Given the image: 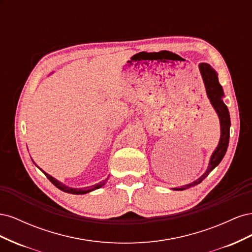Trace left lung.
<instances>
[{
    "mask_svg": "<svg viewBox=\"0 0 252 252\" xmlns=\"http://www.w3.org/2000/svg\"><path fill=\"white\" fill-rule=\"evenodd\" d=\"M200 70L204 80L206 93H207V95L213 106V108L216 109V111L218 112V116L220 118V140L218 148L215 150V152H213V155L210 158V163H209L207 171H206L199 180L194 181L189 185L183 186L177 190H184L186 188H190L200 184V183L220 163V161H222L228 148V143H229L230 116H229V111H228L227 106L222 101V96L224 94L223 88L220 85L217 72L212 69L209 64H206V63L200 64Z\"/></svg>",
    "mask_w": 252,
    "mask_h": 252,
    "instance_id": "8db88e82",
    "label": "left lung"
}]
</instances>
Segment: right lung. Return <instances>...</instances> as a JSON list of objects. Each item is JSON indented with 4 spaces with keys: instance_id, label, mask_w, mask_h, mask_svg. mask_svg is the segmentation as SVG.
<instances>
[{
    "instance_id": "1",
    "label": "right lung",
    "mask_w": 252,
    "mask_h": 252,
    "mask_svg": "<svg viewBox=\"0 0 252 252\" xmlns=\"http://www.w3.org/2000/svg\"><path fill=\"white\" fill-rule=\"evenodd\" d=\"M43 172H44V171H43ZM44 173H45V172H44ZM45 175H46V178H47L57 188H59L60 190H62V191H64V192L72 193V194H84V193L90 192V191H93V190H95V189H97V188H101L103 185H105V183H106V180H105V181H103V182H101V183H98V184H96V185H93V186L85 187V188H69V187H67V186L63 185L62 183H60V182L57 181L56 179H53L52 177H50L49 174L45 173Z\"/></svg>"
}]
</instances>
